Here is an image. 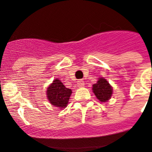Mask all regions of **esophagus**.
Returning a JSON list of instances; mask_svg holds the SVG:
<instances>
[{
	"label": "esophagus",
	"mask_w": 152,
	"mask_h": 152,
	"mask_svg": "<svg viewBox=\"0 0 152 152\" xmlns=\"http://www.w3.org/2000/svg\"><path fill=\"white\" fill-rule=\"evenodd\" d=\"M77 85L78 86V88H83L84 86V81L82 80H79L77 82Z\"/></svg>",
	"instance_id": "34e87169"
}]
</instances>
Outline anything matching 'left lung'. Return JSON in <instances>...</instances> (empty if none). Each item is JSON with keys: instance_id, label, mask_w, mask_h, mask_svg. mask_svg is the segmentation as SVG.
Segmentation results:
<instances>
[{"instance_id": "obj_1", "label": "left lung", "mask_w": 152, "mask_h": 152, "mask_svg": "<svg viewBox=\"0 0 152 152\" xmlns=\"http://www.w3.org/2000/svg\"><path fill=\"white\" fill-rule=\"evenodd\" d=\"M92 90L100 102H107L113 95V87L104 77H99L96 84H93Z\"/></svg>"}]
</instances>
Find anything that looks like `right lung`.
<instances>
[{"label":"right lung","mask_w":152,"mask_h":152,"mask_svg":"<svg viewBox=\"0 0 152 152\" xmlns=\"http://www.w3.org/2000/svg\"><path fill=\"white\" fill-rule=\"evenodd\" d=\"M72 91L67 88L59 79L56 78L47 88L46 95L49 103L54 107L64 109L68 106Z\"/></svg>","instance_id":"right-lung-1"}]
</instances>
